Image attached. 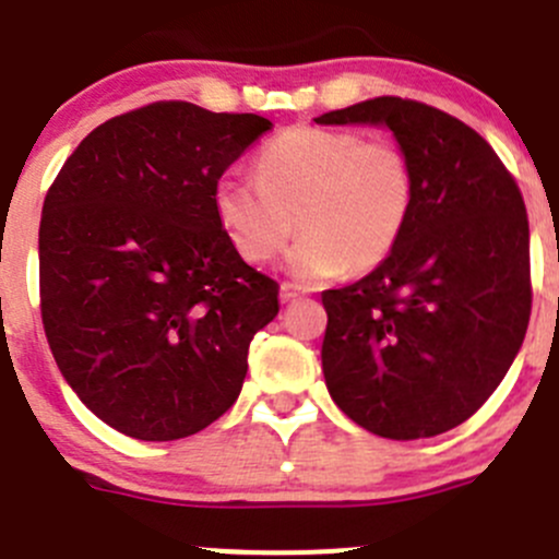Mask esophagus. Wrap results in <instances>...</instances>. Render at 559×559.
Listing matches in <instances>:
<instances>
[{
  "instance_id": "34e87169",
  "label": "esophagus",
  "mask_w": 559,
  "mask_h": 559,
  "mask_svg": "<svg viewBox=\"0 0 559 559\" xmlns=\"http://www.w3.org/2000/svg\"><path fill=\"white\" fill-rule=\"evenodd\" d=\"M299 295H302V289H299L297 284H289V281L281 284V302H292V299H297Z\"/></svg>"
}]
</instances>
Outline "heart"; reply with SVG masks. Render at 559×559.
Segmentation results:
<instances>
[{
    "mask_svg": "<svg viewBox=\"0 0 559 559\" xmlns=\"http://www.w3.org/2000/svg\"><path fill=\"white\" fill-rule=\"evenodd\" d=\"M413 211L415 171L402 146L316 126L264 144L257 176L227 171L214 185V214L243 260H273L295 227L305 233L286 257L302 281L383 264Z\"/></svg>",
    "mask_w": 559,
    "mask_h": 559,
    "instance_id": "heart-1",
    "label": "heart"
}]
</instances>
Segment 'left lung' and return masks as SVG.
I'll use <instances>...</instances> for the list:
<instances>
[{"label":"left lung","instance_id":"8db88e82","mask_svg":"<svg viewBox=\"0 0 559 559\" xmlns=\"http://www.w3.org/2000/svg\"><path fill=\"white\" fill-rule=\"evenodd\" d=\"M385 126L415 171V211L383 264L321 295L329 396L385 439L437 437L487 402L531 319V230L512 174L442 109L380 96L316 117Z\"/></svg>","mask_w":559,"mask_h":559}]
</instances>
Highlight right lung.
<instances>
[{
	"instance_id": "obj_1",
	"label": "right lung",
	"mask_w": 559,
	"mask_h": 559,
	"mask_svg": "<svg viewBox=\"0 0 559 559\" xmlns=\"http://www.w3.org/2000/svg\"><path fill=\"white\" fill-rule=\"evenodd\" d=\"M260 115L157 102L87 133L47 190L39 297L52 358L115 431L171 442L225 415L278 284L240 260L214 185Z\"/></svg>"
}]
</instances>
